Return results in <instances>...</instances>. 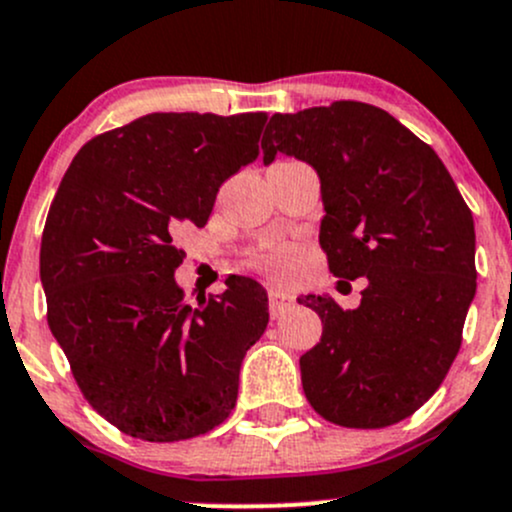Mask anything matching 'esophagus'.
<instances>
[{
	"mask_svg": "<svg viewBox=\"0 0 512 512\" xmlns=\"http://www.w3.org/2000/svg\"><path fill=\"white\" fill-rule=\"evenodd\" d=\"M267 299H270V314L272 317H280L285 309L292 307L294 297L287 292H280V289H270V294H267Z\"/></svg>",
	"mask_w": 512,
	"mask_h": 512,
	"instance_id": "34e87169",
	"label": "esophagus"
}]
</instances>
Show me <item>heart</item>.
<instances>
[{
	"instance_id": "obj_1",
	"label": "heart",
	"mask_w": 512,
	"mask_h": 512,
	"mask_svg": "<svg viewBox=\"0 0 512 512\" xmlns=\"http://www.w3.org/2000/svg\"><path fill=\"white\" fill-rule=\"evenodd\" d=\"M299 260V247L292 242H275L262 250H255L247 257V265L252 270L262 272V275L272 277V280H287L294 272Z\"/></svg>"
}]
</instances>
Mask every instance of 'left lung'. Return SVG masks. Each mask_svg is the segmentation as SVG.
<instances>
[{"mask_svg":"<svg viewBox=\"0 0 512 512\" xmlns=\"http://www.w3.org/2000/svg\"><path fill=\"white\" fill-rule=\"evenodd\" d=\"M262 153L265 163L287 153L314 165L329 270L366 277L352 312L332 297L299 299L322 319V339L299 359L304 396L337 426L404 421L461 349L476 294L471 208L436 151L371 103L275 113Z\"/></svg>","mask_w":512,"mask_h":512,"instance_id":"obj_1","label":"left lung"}]
</instances>
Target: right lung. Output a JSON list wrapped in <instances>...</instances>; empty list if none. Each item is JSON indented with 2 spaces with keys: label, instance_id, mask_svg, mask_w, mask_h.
I'll use <instances>...</instances> for the list:
<instances>
[{
  "label": "right lung",
  "instance_id": "1",
  "mask_svg": "<svg viewBox=\"0 0 512 512\" xmlns=\"http://www.w3.org/2000/svg\"><path fill=\"white\" fill-rule=\"evenodd\" d=\"M265 113H148L91 138L41 235L46 322L91 409L153 443L220 426L267 292L232 277L190 307L173 272L180 227L208 223L220 185L260 153Z\"/></svg>",
  "mask_w": 512,
  "mask_h": 512
}]
</instances>
